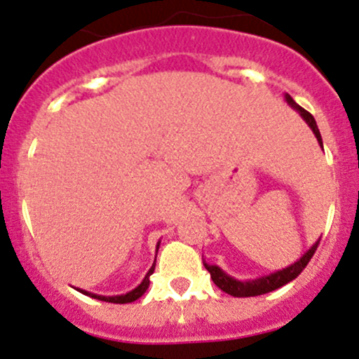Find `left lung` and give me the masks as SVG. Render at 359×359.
I'll use <instances>...</instances> for the list:
<instances>
[{
  "label": "left lung",
  "instance_id": "8db88e82",
  "mask_svg": "<svg viewBox=\"0 0 359 359\" xmlns=\"http://www.w3.org/2000/svg\"><path fill=\"white\" fill-rule=\"evenodd\" d=\"M284 98H286V102L290 104L294 111H298V113H300V116L306 120L307 126H309V128L313 129V133H315L320 147L323 149L322 136H320L318 126H316V120L313 118V115H311L309 111L304 109V107L298 106L293 98H291V95L286 93L284 95ZM318 243L320 241H316V243L313 244V246H311V248L307 250V252L304 253V255L300 257L297 262H293V264L287 266V268L278 269V271H275V273L264 275V277L252 278V280H237V278L230 277L226 271H223V269L219 268V266L208 264V262H205V261H203V264H205V268L208 269V273H210V277H212V280H214L215 286H217L219 290H223L224 293L231 294V297H257V294H264V293H269V291L278 290V287H282L284 284H287V282H291L293 278H297L298 275L302 273V269L306 268L307 262L311 261V257L315 255L316 248H318Z\"/></svg>",
  "mask_w": 359,
  "mask_h": 359
}]
</instances>
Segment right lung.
Segmentation results:
<instances>
[{"mask_svg":"<svg viewBox=\"0 0 359 359\" xmlns=\"http://www.w3.org/2000/svg\"><path fill=\"white\" fill-rule=\"evenodd\" d=\"M158 248H160V243L156 244V252H158ZM154 266H156V261H154V264L151 266V269H149L147 271V275H145L144 277V280L140 282V284H138V286L135 287V290L133 291H129V293H126V294H115V297H104V294H95V293H90V291H84V290H79L81 291V293H84V294H88V297H91V298H97V300H104V302H111V304H129V302H135V300H138V298L142 297V294L145 293V291H147V287H149V277H151L152 273H154Z\"/></svg>","mask_w":359,"mask_h":359,"instance_id":"obj_1","label":"right lung"}]
</instances>
